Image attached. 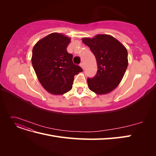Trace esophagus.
<instances>
[{
    "instance_id": "34e87169",
    "label": "esophagus",
    "mask_w": 156,
    "mask_h": 156,
    "mask_svg": "<svg viewBox=\"0 0 156 156\" xmlns=\"http://www.w3.org/2000/svg\"><path fill=\"white\" fill-rule=\"evenodd\" d=\"M80 66H81L83 69H84V64L82 62V63H81V64H80Z\"/></svg>"
}]
</instances>
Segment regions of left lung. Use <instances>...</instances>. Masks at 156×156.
I'll use <instances>...</instances> for the list:
<instances>
[{
    "label": "left lung",
    "instance_id": "1",
    "mask_svg": "<svg viewBox=\"0 0 156 156\" xmlns=\"http://www.w3.org/2000/svg\"><path fill=\"white\" fill-rule=\"evenodd\" d=\"M82 41L95 56L98 69L96 76L87 79L89 89L99 95L111 92L121 82L128 65L126 48L108 34L84 37Z\"/></svg>",
    "mask_w": 156,
    "mask_h": 156
}]
</instances>
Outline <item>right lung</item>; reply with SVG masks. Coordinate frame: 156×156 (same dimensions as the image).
Listing matches in <instances>:
<instances>
[{"label":"right lung","instance_id":"add662e5","mask_svg":"<svg viewBox=\"0 0 156 156\" xmlns=\"http://www.w3.org/2000/svg\"><path fill=\"white\" fill-rule=\"evenodd\" d=\"M70 41L64 34L53 32L37 41L32 49L31 60L37 77L42 87L54 95L69 92L75 75L83 72L66 50Z\"/></svg>","mask_w":156,"mask_h":156}]
</instances>
